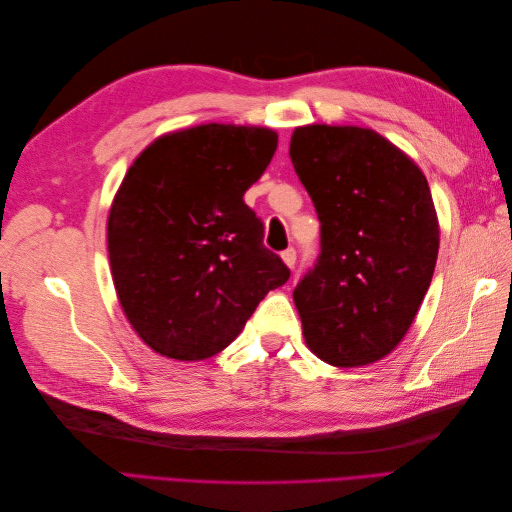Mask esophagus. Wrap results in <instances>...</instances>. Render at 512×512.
Returning <instances> with one entry per match:
<instances>
[{
  "label": "esophagus",
  "mask_w": 512,
  "mask_h": 512,
  "mask_svg": "<svg viewBox=\"0 0 512 512\" xmlns=\"http://www.w3.org/2000/svg\"><path fill=\"white\" fill-rule=\"evenodd\" d=\"M282 260L286 262V267L294 269V265H297V250H294V247H288V250L282 252Z\"/></svg>",
  "instance_id": "obj_1"
}]
</instances>
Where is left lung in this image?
Here are the masks:
<instances>
[{
  "mask_svg": "<svg viewBox=\"0 0 512 512\" xmlns=\"http://www.w3.org/2000/svg\"><path fill=\"white\" fill-rule=\"evenodd\" d=\"M290 160L320 220V254L294 288L305 344L335 367L384 359L436 269L440 230L425 175L374 130L303 126Z\"/></svg>",
  "mask_w": 512,
  "mask_h": 512,
  "instance_id": "8db88e82",
  "label": "left lung"
}]
</instances>
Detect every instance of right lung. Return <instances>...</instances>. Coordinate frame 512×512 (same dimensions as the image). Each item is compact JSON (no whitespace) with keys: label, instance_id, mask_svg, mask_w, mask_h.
<instances>
[{"label":"right lung","instance_id":"obj_1","mask_svg":"<svg viewBox=\"0 0 512 512\" xmlns=\"http://www.w3.org/2000/svg\"><path fill=\"white\" fill-rule=\"evenodd\" d=\"M275 149L269 128L207 123L160 136L128 168L108 213V258L123 312L151 350L209 359L288 282L243 200Z\"/></svg>","mask_w":512,"mask_h":512}]
</instances>
